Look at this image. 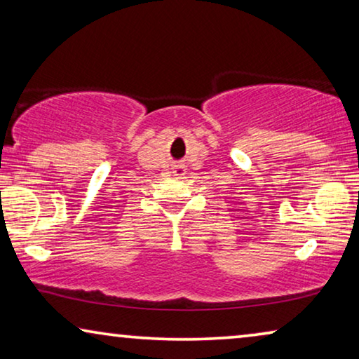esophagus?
Masks as SVG:
<instances>
[{"mask_svg": "<svg viewBox=\"0 0 359 359\" xmlns=\"http://www.w3.org/2000/svg\"><path fill=\"white\" fill-rule=\"evenodd\" d=\"M173 176H176V178H184L186 176V167L184 165H175L173 167Z\"/></svg>", "mask_w": 359, "mask_h": 359, "instance_id": "esophagus-1", "label": "esophagus"}]
</instances>
